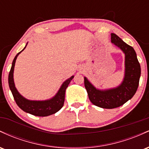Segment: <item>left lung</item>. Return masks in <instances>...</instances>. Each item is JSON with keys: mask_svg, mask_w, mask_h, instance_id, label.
I'll list each match as a JSON object with an SVG mask.
<instances>
[{"mask_svg": "<svg viewBox=\"0 0 149 149\" xmlns=\"http://www.w3.org/2000/svg\"><path fill=\"white\" fill-rule=\"evenodd\" d=\"M111 42L125 54V74L123 81L116 88L100 90L84 77L85 87L94 105L103 109H114L131 100L137 90L141 76V66L134 48L115 33L111 34Z\"/></svg>", "mask_w": 149, "mask_h": 149, "instance_id": "1", "label": "left lung"}]
</instances>
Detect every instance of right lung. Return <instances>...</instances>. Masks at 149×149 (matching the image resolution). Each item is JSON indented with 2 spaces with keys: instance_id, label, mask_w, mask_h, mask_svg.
Wrapping results in <instances>:
<instances>
[{
  "instance_id": "right-lung-1",
  "label": "right lung",
  "mask_w": 149,
  "mask_h": 149,
  "mask_svg": "<svg viewBox=\"0 0 149 149\" xmlns=\"http://www.w3.org/2000/svg\"><path fill=\"white\" fill-rule=\"evenodd\" d=\"M27 44L21 52L17 53L15 57L14 58L12 64V67L10 69L8 76V83L13 97H14L17 104L22 110L24 111L31 114L36 116H48L52 114L55 113L62 108L64 105V99H65V92L66 89L67 88L68 85H69L70 82L73 79L74 76H72L66 80L61 85L60 88L59 89L56 95L52 98L46 100H30L24 97L15 87L14 82V69L15 66V62L19 54L21 53L26 47Z\"/></svg>"
}]
</instances>
